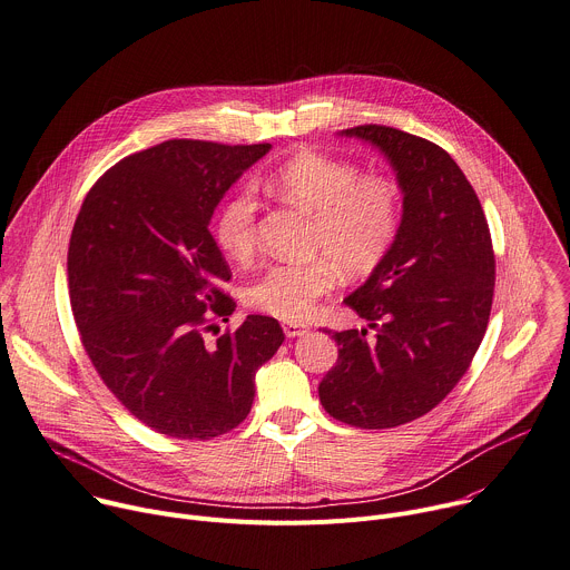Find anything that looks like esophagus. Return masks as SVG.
Segmentation results:
<instances>
[{
	"instance_id": "obj_1",
	"label": "esophagus",
	"mask_w": 570,
	"mask_h": 570,
	"mask_svg": "<svg viewBox=\"0 0 570 570\" xmlns=\"http://www.w3.org/2000/svg\"><path fill=\"white\" fill-rule=\"evenodd\" d=\"M283 331H285V335H287L289 340H294V337L305 335L309 328L303 326V324H292V322H287V324H283Z\"/></svg>"
}]
</instances>
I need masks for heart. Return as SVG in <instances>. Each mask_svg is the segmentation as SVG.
I'll return each mask as SVG.
<instances>
[{
  "mask_svg": "<svg viewBox=\"0 0 570 570\" xmlns=\"http://www.w3.org/2000/svg\"><path fill=\"white\" fill-rule=\"evenodd\" d=\"M283 199L314 215L312 250L324 258L276 263L253 281L244 298L283 322L307 320L335 285L337 269L357 278L373 272L392 250L401 230V193L383 176H360L344 160L301 151L269 178ZM258 199L242 187L219 208L215 242L233 261L250 258L258 242Z\"/></svg>",
  "mask_w": 570,
  "mask_h": 570,
  "instance_id": "b5f03b06",
  "label": "heart"
}]
</instances>
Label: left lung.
I'll return each instance as SVG.
<instances>
[{
    "mask_svg": "<svg viewBox=\"0 0 570 570\" xmlns=\"http://www.w3.org/2000/svg\"><path fill=\"white\" fill-rule=\"evenodd\" d=\"M340 136L385 154L403 217L387 258L344 298L375 335L333 333L340 357L320 401L348 425L396 428L449 396L484 337L495 281L491 235L475 189L441 147L381 124Z\"/></svg>",
    "mask_w": 570,
    "mask_h": 570,
    "instance_id": "8db88e82",
    "label": "left lung"
}]
</instances>
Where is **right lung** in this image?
I'll list each match as a JSON object with an SVG mask.
<instances>
[{
	"label": "right lung",
	"mask_w": 570,
	"mask_h": 570,
	"mask_svg": "<svg viewBox=\"0 0 570 570\" xmlns=\"http://www.w3.org/2000/svg\"><path fill=\"white\" fill-rule=\"evenodd\" d=\"M269 149L167 140L110 167L75 222L68 283L83 348L115 399L160 434L213 439L239 425L256 371L285 340L263 314L213 344L204 335L208 307L224 322L235 309L208 224Z\"/></svg>",
	"instance_id": "add662e5"
}]
</instances>
